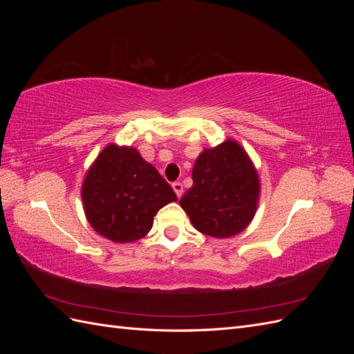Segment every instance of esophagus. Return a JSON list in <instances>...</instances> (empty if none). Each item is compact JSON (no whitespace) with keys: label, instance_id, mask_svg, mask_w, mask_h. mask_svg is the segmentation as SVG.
<instances>
[{"label":"esophagus","instance_id":"34e87169","mask_svg":"<svg viewBox=\"0 0 354 354\" xmlns=\"http://www.w3.org/2000/svg\"><path fill=\"white\" fill-rule=\"evenodd\" d=\"M173 189H174V192H176L177 198H180L181 195H183V185L178 183V181H176V183H173Z\"/></svg>","mask_w":354,"mask_h":354}]
</instances>
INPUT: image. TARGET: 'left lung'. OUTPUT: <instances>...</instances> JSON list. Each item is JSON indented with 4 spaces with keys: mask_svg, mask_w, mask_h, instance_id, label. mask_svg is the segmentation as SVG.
Listing matches in <instances>:
<instances>
[{
    "mask_svg": "<svg viewBox=\"0 0 354 354\" xmlns=\"http://www.w3.org/2000/svg\"><path fill=\"white\" fill-rule=\"evenodd\" d=\"M192 186L180 207L194 227L224 239L243 232L252 221L260 199V177L245 149L233 138L203 149L192 169Z\"/></svg>",
    "mask_w": 354,
    "mask_h": 354,
    "instance_id": "left-lung-1",
    "label": "left lung"
}]
</instances>
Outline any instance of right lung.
<instances>
[{
	"instance_id": "1",
	"label": "right lung",
	"mask_w": 354,
	"mask_h": 354,
	"mask_svg": "<svg viewBox=\"0 0 354 354\" xmlns=\"http://www.w3.org/2000/svg\"><path fill=\"white\" fill-rule=\"evenodd\" d=\"M81 198L85 217L115 243L145 238L156 212L177 196L153 165L131 146L109 143L85 173Z\"/></svg>"
}]
</instances>
